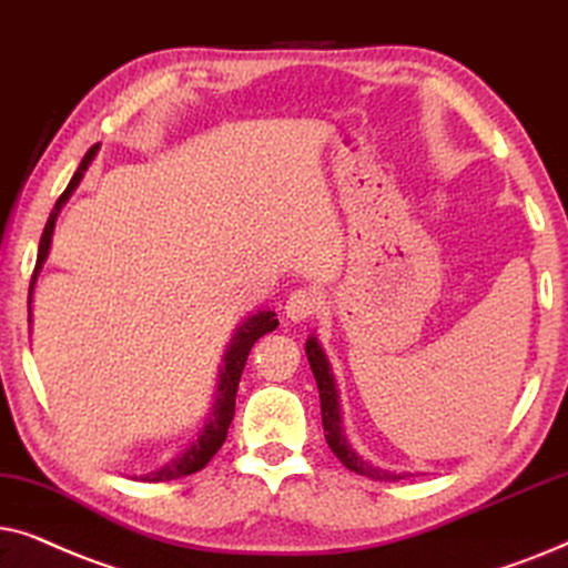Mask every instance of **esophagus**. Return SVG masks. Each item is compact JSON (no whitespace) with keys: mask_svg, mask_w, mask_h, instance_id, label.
<instances>
[{"mask_svg":"<svg viewBox=\"0 0 568 568\" xmlns=\"http://www.w3.org/2000/svg\"><path fill=\"white\" fill-rule=\"evenodd\" d=\"M320 306H322L320 293L312 288H298L291 293L288 301H285V316H288L291 322H306L320 312Z\"/></svg>","mask_w":568,"mask_h":568,"instance_id":"esophagus-1","label":"esophagus"}]
</instances>
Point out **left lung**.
I'll return each mask as SVG.
<instances>
[{
    "mask_svg": "<svg viewBox=\"0 0 568 568\" xmlns=\"http://www.w3.org/2000/svg\"><path fill=\"white\" fill-rule=\"evenodd\" d=\"M306 355H308V366H312L316 387H320V399H322V426H324V438H327L329 449L335 452V457L343 463L351 473H358L363 478L372 480H399L407 478L405 473H389L382 470V467H374L372 463L355 455L347 444V438L343 434V420H339V403H337V389H335V376L329 372V361L324 355L322 345L316 343V337H308L306 343Z\"/></svg>",
    "mask_w": 568,
    "mask_h": 568,
    "instance_id": "1",
    "label": "left lung"
}]
</instances>
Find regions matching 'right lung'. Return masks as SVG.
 Here are the masks:
<instances>
[{
    "mask_svg": "<svg viewBox=\"0 0 568 568\" xmlns=\"http://www.w3.org/2000/svg\"><path fill=\"white\" fill-rule=\"evenodd\" d=\"M98 153V145H93L82 158L80 169L74 171V176L67 189L62 192V196L57 200L54 210H51L49 221H47V229L41 233V244H38V260H36V272L41 270V264L47 262L49 256V248H51V236H54V225H57V217H59V210L67 200H70V194L78 189V184L85 176L88 165L93 163V158ZM36 272H33V280H30V293H33V285H36ZM277 327V316L275 312H256L254 316H248L246 322H241L236 327V335L231 337L229 343V351L223 355V366H221V379H217V392H215V405H213V413H210V418L205 423V428H202V434L196 442L189 447L186 452H181L176 459H171V463H165L163 467H158V470L142 475L140 480H148V483H161V480H176V478H184V475H192L196 470H202L210 459L215 457V452L223 447L225 436H229V426L233 420V413H236V392H239V382H241V374H244V366H246V358H248V351H252V345L260 339L262 335H267Z\"/></svg>",
    "mask_w": 568,
    "mask_h": 568,
    "instance_id": "1",
    "label": "right lung"
}]
</instances>
